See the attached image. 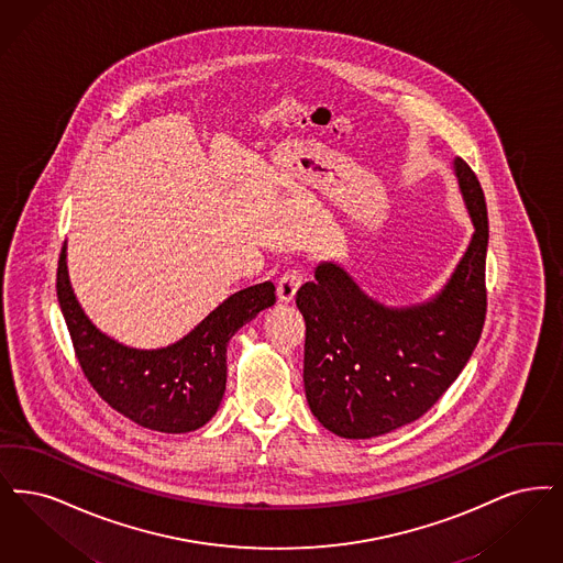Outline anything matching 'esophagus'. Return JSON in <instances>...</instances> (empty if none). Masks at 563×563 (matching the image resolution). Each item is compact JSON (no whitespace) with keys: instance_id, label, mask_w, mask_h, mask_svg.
Listing matches in <instances>:
<instances>
[{"instance_id":"obj_1","label":"esophagus","mask_w":563,"mask_h":563,"mask_svg":"<svg viewBox=\"0 0 563 563\" xmlns=\"http://www.w3.org/2000/svg\"><path fill=\"white\" fill-rule=\"evenodd\" d=\"M300 284H302V273H300V271H284V275H282L279 282H277V296H279V300L292 302L294 296H296L298 288H300Z\"/></svg>"}]
</instances>
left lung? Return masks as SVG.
<instances>
[{"label":"left lung","instance_id":"left-lung-1","mask_svg":"<svg viewBox=\"0 0 563 563\" xmlns=\"http://www.w3.org/2000/svg\"><path fill=\"white\" fill-rule=\"evenodd\" d=\"M475 233L433 300L391 309L360 290L346 271L321 263L300 286L305 393L319 422L346 440L399 429L431 410L459 378L486 321L488 208L465 159H454Z\"/></svg>","mask_w":563,"mask_h":563}]
</instances>
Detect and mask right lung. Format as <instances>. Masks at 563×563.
<instances>
[{
    "instance_id": "1",
    "label": "right lung",
    "mask_w": 563,
    "mask_h": 563,
    "mask_svg": "<svg viewBox=\"0 0 563 563\" xmlns=\"http://www.w3.org/2000/svg\"><path fill=\"white\" fill-rule=\"evenodd\" d=\"M56 294L75 357L92 389L120 415L159 433H189L219 410L227 383V343L275 302L271 282L231 294L196 330L166 349H130L104 336L75 298L65 245Z\"/></svg>"
}]
</instances>
